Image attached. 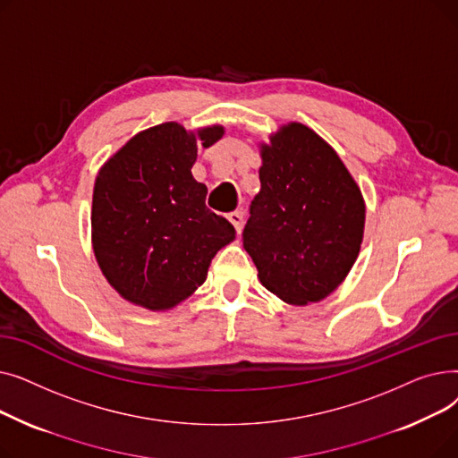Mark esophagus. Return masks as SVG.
<instances>
[{
	"mask_svg": "<svg viewBox=\"0 0 458 458\" xmlns=\"http://www.w3.org/2000/svg\"><path fill=\"white\" fill-rule=\"evenodd\" d=\"M228 221L233 225V228H235L237 232H242L243 221H245V215H243V211H232V213H228Z\"/></svg>",
	"mask_w": 458,
	"mask_h": 458,
	"instance_id": "1",
	"label": "esophagus"
}]
</instances>
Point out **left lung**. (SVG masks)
<instances>
[{
  "label": "left lung",
  "mask_w": 458,
  "mask_h": 458,
  "mask_svg": "<svg viewBox=\"0 0 458 458\" xmlns=\"http://www.w3.org/2000/svg\"><path fill=\"white\" fill-rule=\"evenodd\" d=\"M261 159L243 247L271 293L290 304L318 302L344 282L360 252L362 192L338 154L297 123L271 137Z\"/></svg>",
  "instance_id": "obj_1"
}]
</instances>
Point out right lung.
<instances>
[{
  "instance_id": "add662e5",
  "label": "right lung",
  "mask_w": 458,
  "mask_h": 458,
  "mask_svg": "<svg viewBox=\"0 0 458 458\" xmlns=\"http://www.w3.org/2000/svg\"><path fill=\"white\" fill-rule=\"evenodd\" d=\"M199 131L204 147L223 137ZM197 135L176 123L137 133L98 173L92 195V245L114 290L148 310L173 308L208 276L213 256L235 237L206 206L192 178Z\"/></svg>"
}]
</instances>
